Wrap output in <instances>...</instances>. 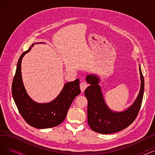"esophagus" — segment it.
<instances>
[{"label": "esophagus", "instance_id": "1", "mask_svg": "<svg viewBox=\"0 0 155 155\" xmlns=\"http://www.w3.org/2000/svg\"><path fill=\"white\" fill-rule=\"evenodd\" d=\"M87 86H88V84L85 82H81L80 84V88L81 91H82V92H84V91L87 88Z\"/></svg>", "mask_w": 155, "mask_h": 155}]
</instances>
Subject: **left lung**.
Masks as SVG:
<instances>
[{"mask_svg":"<svg viewBox=\"0 0 155 155\" xmlns=\"http://www.w3.org/2000/svg\"><path fill=\"white\" fill-rule=\"evenodd\" d=\"M139 69L141 79L140 92L131 105L119 112L110 109L105 102L99 85L100 78L93 74L87 75V82L90 84L84 91L88 101L87 120L94 131L104 134L114 133L133 123L141 108L144 94V82L140 65Z\"/></svg>","mask_w":155,"mask_h":155,"instance_id":"1","label":"left lung"}]
</instances>
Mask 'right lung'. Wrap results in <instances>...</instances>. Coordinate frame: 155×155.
<instances>
[{
  "label": "right lung",
  "instance_id": "add662e5",
  "mask_svg": "<svg viewBox=\"0 0 155 155\" xmlns=\"http://www.w3.org/2000/svg\"><path fill=\"white\" fill-rule=\"evenodd\" d=\"M34 45L32 44L24 52L18 60L12 85V97L19 113L28 124L38 129L51 128L58 126L64 120L73 101L80 94L79 79L65 84L58 95L50 102L39 103L32 100L23 84L21 62Z\"/></svg>",
  "mask_w": 155,
  "mask_h": 155
}]
</instances>
